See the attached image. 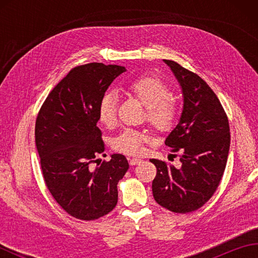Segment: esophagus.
<instances>
[{
  "instance_id": "obj_1",
  "label": "esophagus",
  "mask_w": 258,
  "mask_h": 258,
  "mask_svg": "<svg viewBox=\"0 0 258 258\" xmlns=\"http://www.w3.org/2000/svg\"><path fill=\"white\" fill-rule=\"evenodd\" d=\"M141 162H142V160H141V158H138V157L131 158V160H130V164H131V165H136V164H139V163H141Z\"/></svg>"
}]
</instances>
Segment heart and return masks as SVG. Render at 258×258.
I'll use <instances>...</instances> for the list:
<instances>
[{"label":"heart","instance_id":"heart-1","mask_svg":"<svg viewBox=\"0 0 258 258\" xmlns=\"http://www.w3.org/2000/svg\"><path fill=\"white\" fill-rule=\"evenodd\" d=\"M126 92L146 106V118L158 132H167L175 125L179 114L176 98L168 95L169 89L160 76L144 74L126 85ZM117 96L113 92L104 95L98 104V118L101 123L112 126L116 122ZM147 142L145 133L127 128L113 140V149L127 155H139Z\"/></svg>","mask_w":258,"mask_h":258}]
</instances>
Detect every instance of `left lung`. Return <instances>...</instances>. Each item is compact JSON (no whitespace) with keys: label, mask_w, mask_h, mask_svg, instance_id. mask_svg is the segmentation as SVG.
<instances>
[{"label":"left lung","mask_w":258,"mask_h":258,"mask_svg":"<svg viewBox=\"0 0 258 258\" xmlns=\"http://www.w3.org/2000/svg\"><path fill=\"white\" fill-rule=\"evenodd\" d=\"M182 86L184 106L165 144L180 152V168L150 160L156 166L152 190L157 204L186 214L199 210L215 193L226 167L231 133L227 115L215 93L196 73L164 59Z\"/></svg>","instance_id":"obj_1"}]
</instances>
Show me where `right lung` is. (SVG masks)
I'll return each instance as SVG.
<instances>
[{
	"instance_id": "1",
	"label": "right lung",
	"mask_w": 258,
	"mask_h": 258,
	"mask_svg": "<svg viewBox=\"0 0 258 258\" xmlns=\"http://www.w3.org/2000/svg\"><path fill=\"white\" fill-rule=\"evenodd\" d=\"M125 71L103 63L76 67L50 92L37 114L35 144L45 185L57 204L78 220L94 221L112 212L117 184L128 169L122 154L96 160L104 152L96 125L98 104Z\"/></svg>"
}]
</instances>
